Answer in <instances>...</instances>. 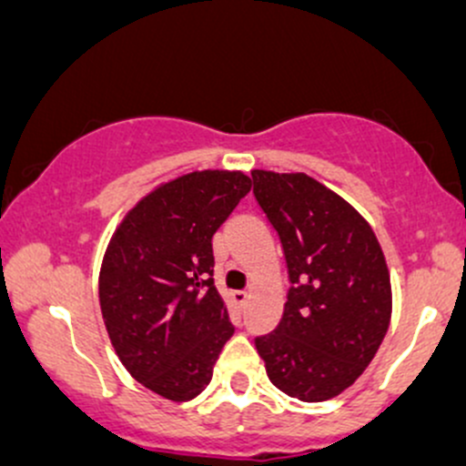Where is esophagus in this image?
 <instances>
[{"mask_svg":"<svg viewBox=\"0 0 466 466\" xmlns=\"http://www.w3.org/2000/svg\"><path fill=\"white\" fill-rule=\"evenodd\" d=\"M232 300L234 302H237V307H240V309H243L245 307V304H248V300H249V293H234V296H232Z\"/></svg>","mask_w":466,"mask_h":466,"instance_id":"obj_1","label":"esophagus"}]
</instances>
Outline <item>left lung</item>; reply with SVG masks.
Returning a JSON list of instances; mask_svg holds the SVG:
<instances>
[{
	"mask_svg": "<svg viewBox=\"0 0 466 466\" xmlns=\"http://www.w3.org/2000/svg\"><path fill=\"white\" fill-rule=\"evenodd\" d=\"M254 195L285 249L289 298L274 333L256 337L267 377L304 403L349 390L392 318V287L370 223L304 173L251 170Z\"/></svg>",
	"mask_w": 466,
	"mask_h": 466,
	"instance_id": "8db88e82",
	"label": "left lung"
}]
</instances>
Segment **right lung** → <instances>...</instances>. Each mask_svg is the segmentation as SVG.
<instances>
[{"instance_id": "obj_1", "label": "right lung", "mask_w": 466, "mask_h": 466, "mask_svg": "<svg viewBox=\"0 0 466 466\" xmlns=\"http://www.w3.org/2000/svg\"><path fill=\"white\" fill-rule=\"evenodd\" d=\"M251 190L240 170H195L168 179L127 212L98 276L105 329L117 360L168 400L210 383L232 337L212 271V237Z\"/></svg>"}]
</instances>
